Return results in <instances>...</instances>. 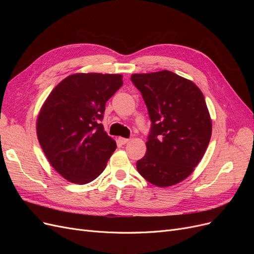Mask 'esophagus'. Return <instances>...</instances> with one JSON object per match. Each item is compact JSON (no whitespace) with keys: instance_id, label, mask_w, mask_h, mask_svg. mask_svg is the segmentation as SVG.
I'll use <instances>...</instances> for the list:
<instances>
[{"instance_id":"obj_1","label":"esophagus","mask_w":254,"mask_h":254,"mask_svg":"<svg viewBox=\"0 0 254 254\" xmlns=\"http://www.w3.org/2000/svg\"><path fill=\"white\" fill-rule=\"evenodd\" d=\"M118 141H119V143H121V144H123V145H125V144H127V143L129 142V139H125V137L120 136L119 139H118Z\"/></svg>"}]
</instances>
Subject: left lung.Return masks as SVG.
Segmentation results:
<instances>
[{
    "label": "left lung",
    "mask_w": 254,
    "mask_h": 254,
    "mask_svg": "<svg viewBox=\"0 0 254 254\" xmlns=\"http://www.w3.org/2000/svg\"><path fill=\"white\" fill-rule=\"evenodd\" d=\"M147 106L151 131L137 172L167 188L187 179L200 162L212 134V120L201 90L171 71L132 74Z\"/></svg>",
    "instance_id": "1"
}]
</instances>
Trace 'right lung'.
<instances>
[{
	"instance_id": "1",
	"label": "right lung",
	"mask_w": 254,
	"mask_h": 254,
	"mask_svg": "<svg viewBox=\"0 0 254 254\" xmlns=\"http://www.w3.org/2000/svg\"><path fill=\"white\" fill-rule=\"evenodd\" d=\"M122 84L121 74L76 73L44 101L36 123L38 140L50 164L67 181L86 184L104 172L117 143L99 121Z\"/></svg>"
}]
</instances>
